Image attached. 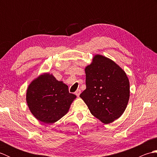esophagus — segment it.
I'll return each mask as SVG.
<instances>
[{
  "mask_svg": "<svg viewBox=\"0 0 157 157\" xmlns=\"http://www.w3.org/2000/svg\"><path fill=\"white\" fill-rule=\"evenodd\" d=\"M80 93H81V90L79 89H78V90H77L75 92V94L77 96H79V94H80Z\"/></svg>",
  "mask_w": 157,
  "mask_h": 157,
  "instance_id": "1",
  "label": "esophagus"
}]
</instances>
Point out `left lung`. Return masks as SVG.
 <instances>
[{"mask_svg":"<svg viewBox=\"0 0 157 157\" xmlns=\"http://www.w3.org/2000/svg\"><path fill=\"white\" fill-rule=\"evenodd\" d=\"M86 88L79 95L91 114L108 124L124 113L129 98L125 72L113 60L96 55L86 67Z\"/></svg>","mask_w":157,"mask_h":157,"instance_id":"1","label":"left lung"}]
</instances>
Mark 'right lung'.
I'll list each match as a JSON object with an SVG mask.
<instances>
[{"label":"right lung","instance_id":"obj_1","mask_svg":"<svg viewBox=\"0 0 157 157\" xmlns=\"http://www.w3.org/2000/svg\"><path fill=\"white\" fill-rule=\"evenodd\" d=\"M76 96L69 92L68 86L50 73L34 79L27 89L26 102L29 111L38 121L53 123L68 113Z\"/></svg>","mask_w":157,"mask_h":157}]
</instances>
